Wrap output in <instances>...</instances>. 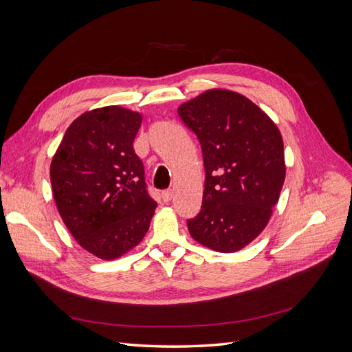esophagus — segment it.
<instances>
[{"label": "esophagus", "instance_id": "34e87169", "mask_svg": "<svg viewBox=\"0 0 352 352\" xmlns=\"http://www.w3.org/2000/svg\"><path fill=\"white\" fill-rule=\"evenodd\" d=\"M172 197H173L172 189H167V190H163V192H162V198H163L164 202H168L170 199H172Z\"/></svg>", "mask_w": 352, "mask_h": 352}]
</instances>
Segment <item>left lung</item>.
I'll list each match as a JSON object with an SVG mask.
<instances>
[{
	"label": "left lung",
	"mask_w": 352,
	"mask_h": 352,
	"mask_svg": "<svg viewBox=\"0 0 352 352\" xmlns=\"http://www.w3.org/2000/svg\"><path fill=\"white\" fill-rule=\"evenodd\" d=\"M179 117L201 145L202 206L186 220L190 236L219 252H235L267 226L285 182L278 126L243 95L210 89L180 105Z\"/></svg>",
	"instance_id": "1"
}]
</instances>
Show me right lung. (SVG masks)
I'll list each match as a JSON object with an SVG mask.
<instances>
[{
    "instance_id": "right-lung-1",
    "label": "right lung",
    "mask_w": 352,
    "mask_h": 352,
    "mask_svg": "<svg viewBox=\"0 0 352 352\" xmlns=\"http://www.w3.org/2000/svg\"><path fill=\"white\" fill-rule=\"evenodd\" d=\"M142 116L110 105L83 113L63 136L50 176L65 225L82 248L114 260L140 243L157 202L133 141Z\"/></svg>"
}]
</instances>
